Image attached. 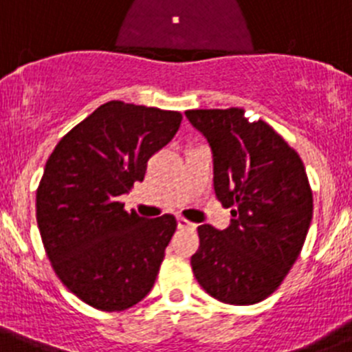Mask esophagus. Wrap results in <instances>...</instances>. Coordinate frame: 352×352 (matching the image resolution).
I'll return each mask as SVG.
<instances>
[{"instance_id":"esophagus-1","label":"esophagus","mask_w":352,"mask_h":352,"mask_svg":"<svg viewBox=\"0 0 352 352\" xmlns=\"http://www.w3.org/2000/svg\"><path fill=\"white\" fill-rule=\"evenodd\" d=\"M177 225H179V228H187V230H194L196 228V225H194V223H190L189 219H186V218H182V216H179V218H177Z\"/></svg>"}]
</instances>
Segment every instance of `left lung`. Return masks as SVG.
<instances>
[{"instance_id": "left-lung-1", "label": "left lung", "mask_w": 352, "mask_h": 352, "mask_svg": "<svg viewBox=\"0 0 352 352\" xmlns=\"http://www.w3.org/2000/svg\"><path fill=\"white\" fill-rule=\"evenodd\" d=\"M208 140L214 192L232 209V225L197 228L190 265L202 289L228 305H254L274 293L296 262L314 214L300 155L264 120L245 110H187Z\"/></svg>"}]
</instances>
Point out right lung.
<instances>
[{
    "label": "right lung",
    "instance_id": "add662e5",
    "mask_svg": "<svg viewBox=\"0 0 352 352\" xmlns=\"http://www.w3.org/2000/svg\"><path fill=\"white\" fill-rule=\"evenodd\" d=\"M180 120L175 110L107 102L63 136L45 163L35 197L45 254L63 285L97 310H127L155 285L175 218H140L117 197L143 182L148 160Z\"/></svg>",
    "mask_w": 352,
    "mask_h": 352
}]
</instances>
